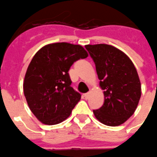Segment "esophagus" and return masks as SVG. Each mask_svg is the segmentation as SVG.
Returning a JSON list of instances; mask_svg holds the SVG:
<instances>
[{"instance_id": "esophagus-1", "label": "esophagus", "mask_w": 157, "mask_h": 157, "mask_svg": "<svg viewBox=\"0 0 157 157\" xmlns=\"http://www.w3.org/2000/svg\"><path fill=\"white\" fill-rule=\"evenodd\" d=\"M89 94H90V93H89V92H87V93H86V94H84V98H85V99H88Z\"/></svg>"}]
</instances>
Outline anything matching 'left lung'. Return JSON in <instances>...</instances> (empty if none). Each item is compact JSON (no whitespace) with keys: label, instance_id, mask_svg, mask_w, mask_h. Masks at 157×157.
<instances>
[{"label":"left lung","instance_id":"obj_1","mask_svg":"<svg viewBox=\"0 0 157 157\" xmlns=\"http://www.w3.org/2000/svg\"><path fill=\"white\" fill-rule=\"evenodd\" d=\"M85 48L104 90V103L93 110L94 117L107 126H119L133 115L140 100L141 82L136 69L126 54L112 45L88 44Z\"/></svg>","mask_w":157,"mask_h":157}]
</instances>
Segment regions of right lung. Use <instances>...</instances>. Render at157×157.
Returning <instances> with one entry per match:
<instances>
[{"mask_svg": "<svg viewBox=\"0 0 157 157\" xmlns=\"http://www.w3.org/2000/svg\"><path fill=\"white\" fill-rule=\"evenodd\" d=\"M87 56L82 46L66 42L45 45L33 56L23 91L31 112L40 122L54 125L70 117L81 95L71 87L68 72L74 62Z\"/></svg>", "mask_w": 157, "mask_h": 157, "instance_id": "1", "label": "right lung"}]
</instances>
